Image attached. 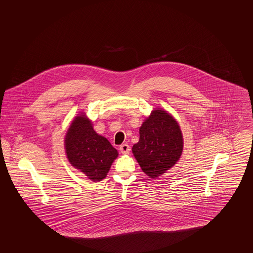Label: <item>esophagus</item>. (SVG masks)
Instances as JSON below:
<instances>
[{
    "label": "esophagus",
    "instance_id": "obj_1",
    "mask_svg": "<svg viewBox=\"0 0 253 253\" xmlns=\"http://www.w3.org/2000/svg\"><path fill=\"white\" fill-rule=\"evenodd\" d=\"M120 150H121V154H123V155H128V154L130 153V151H131V148H130V146L127 144V143H124V144L121 145Z\"/></svg>",
    "mask_w": 253,
    "mask_h": 253
}]
</instances>
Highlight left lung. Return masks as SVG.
<instances>
[{"instance_id":"8db88e82","label":"left lung","mask_w":253,"mask_h":253,"mask_svg":"<svg viewBox=\"0 0 253 253\" xmlns=\"http://www.w3.org/2000/svg\"><path fill=\"white\" fill-rule=\"evenodd\" d=\"M132 154L150 178H157L180 158L183 136L172 116L162 109L154 110L139 128V141Z\"/></svg>"}]
</instances>
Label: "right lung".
Returning a JSON list of instances; mask_svg holds the SVG:
<instances>
[{"label": "right lung", "instance_id": "add662e5", "mask_svg": "<svg viewBox=\"0 0 253 253\" xmlns=\"http://www.w3.org/2000/svg\"><path fill=\"white\" fill-rule=\"evenodd\" d=\"M66 156L73 167L96 182L106 177L118 151L98 135L84 114L76 117L65 135Z\"/></svg>", "mask_w": 253, "mask_h": 253}]
</instances>
